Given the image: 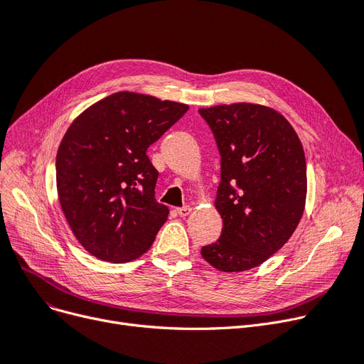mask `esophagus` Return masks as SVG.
Here are the masks:
<instances>
[{
	"mask_svg": "<svg viewBox=\"0 0 364 364\" xmlns=\"http://www.w3.org/2000/svg\"><path fill=\"white\" fill-rule=\"evenodd\" d=\"M176 211H177V214H178L180 217H186V215H188V214H191V213H192V208H191V207H188V205H186V207L177 208Z\"/></svg>",
	"mask_w": 364,
	"mask_h": 364,
	"instance_id": "esophagus-1",
	"label": "esophagus"
}]
</instances>
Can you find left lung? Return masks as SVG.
Here are the masks:
<instances>
[{
    "label": "left lung",
    "mask_w": 364,
    "mask_h": 364,
    "mask_svg": "<svg viewBox=\"0 0 364 364\" xmlns=\"http://www.w3.org/2000/svg\"><path fill=\"white\" fill-rule=\"evenodd\" d=\"M221 156L217 242L200 250L221 272L262 264L286 244L302 218L306 161L289 120L274 108L236 102L200 108Z\"/></svg>",
    "instance_id": "obj_1"
}]
</instances>
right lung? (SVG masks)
<instances>
[{"instance_id":"1","label":"right lung","mask_w":364,"mask_h":364,"mask_svg":"<svg viewBox=\"0 0 364 364\" xmlns=\"http://www.w3.org/2000/svg\"><path fill=\"white\" fill-rule=\"evenodd\" d=\"M187 109L117 92L70 124L56 154L58 196L74 236L92 256L124 263L151 247L169 210L154 198L159 172L147 149Z\"/></svg>"}]
</instances>
